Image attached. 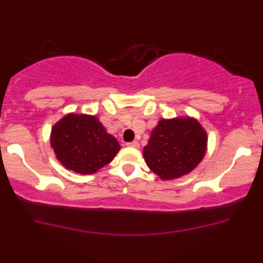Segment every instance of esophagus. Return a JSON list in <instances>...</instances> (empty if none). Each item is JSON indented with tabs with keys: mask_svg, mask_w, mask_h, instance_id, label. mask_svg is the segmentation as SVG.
Segmentation results:
<instances>
[{
	"mask_svg": "<svg viewBox=\"0 0 263 263\" xmlns=\"http://www.w3.org/2000/svg\"><path fill=\"white\" fill-rule=\"evenodd\" d=\"M127 145L131 148H138L140 147V143H138L137 141H132V142H129V143H127Z\"/></svg>",
	"mask_w": 263,
	"mask_h": 263,
	"instance_id": "34e87169",
	"label": "esophagus"
}]
</instances>
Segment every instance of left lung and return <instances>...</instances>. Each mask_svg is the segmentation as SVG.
Segmentation results:
<instances>
[{
    "label": "left lung",
    "instance_id": "obj_1",
    "mask_svg": "<svg viewBox=\"0 0 263 263\" xmlns=\"http://www.w3.org/2000/svg\"><path fill=\"white\" fill-rule=\"evenodd\" d=\"M207 132L194 118L162 119L143 149L145 163L162 180L191 173L207 151Z\"/></svg>",
    "mask_w": 263,
    "mask_h": 263
}]
</instances>
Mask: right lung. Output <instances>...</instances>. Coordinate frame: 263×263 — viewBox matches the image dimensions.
Masks as SVG:
<instances>
[{"mask_svg": "<svg viewBox=\"0 0 263 263\" xmlns=\"http://www.w3.org/2000/svg\"><path fill=\"white\" fill-rule=\"evenodd\" d=\"M50 143L59 162L82 175L97 173L111 162L121 148L97 116L73 112L53 125Z\"/></svg>", "mask_w": 263, "mask_h": 263, "instance_id": "add662e5", "label": "right lung"}]
</instances>
